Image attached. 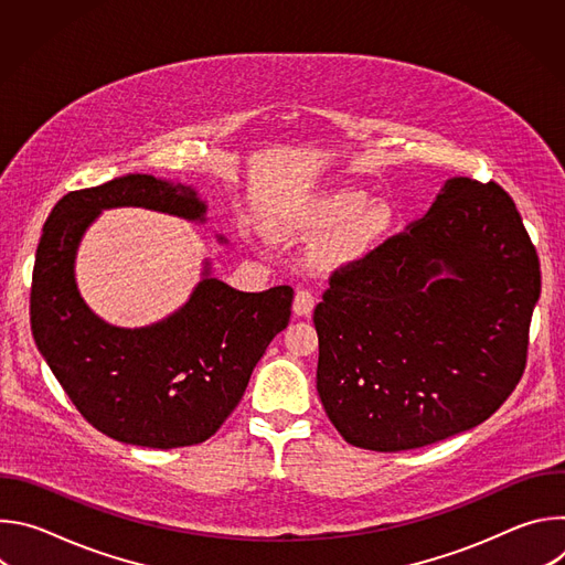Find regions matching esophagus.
I'll list each match as a JSON object with an SVG mask.
<instances>
[{
  "label": "esophagus",
  "instance_id": "esophagus-1",
  "mask_svg": "<svg viewBox=\"0 0 565 565\" xmlns=\"http://www.w3.org/2000/svg\"><path fill=\"white\" fill-rule=\"evenodd\" d=\"M315 308V295L310 290H297L295 292V299H292V312L297 317H308Z\"/></svg>",
  "mask_w": 565,
  "mask_h": 565
}]
</instances>
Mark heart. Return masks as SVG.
Masks as SVG:
<instances>
[{
    "label": "heart",
    "mask_w": 565,
    "mask_h": 565,
    "mask_svg": "<svg viewBox=\"0 0 565 565\" xmlns=\"http://www.w3.org/2000/svg\"><path fill=\"white\" fill-rule=\"evenodd\" d=\"M306 230L321 234L312 250L319 268L338 270L366 259L393 227V207L382 199H371L358 190H333L321 194L308 207Z\"/></svg>",
    "instance_id": "1"
}]
</instances>
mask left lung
<instances>
[{
    "instance_id": "left-lung-1",
    "label": "left lung",
    "mask_w": 565,
    "mask_h": 565,
    "mask_svg": "<svg viewBox=\"0 0 565 565\" xmlns=\"http://www.w3.org/2000/svg\"><path fill=\"white\" fill-rule=\"evenodd\" d=\"M541 270L510 194L445 181L429 212L331 275L317 393L342 438L418 449L486 423L527 360Z\"/></svg>"
}]
</instances>
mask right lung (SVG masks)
Listing matches in <instances>:
<instances>
[{
	"instance_id": "obj_1",
	"label": "right lung",
	"mask_w": 565,
	"mask_h": 565,
	"mask_svg": "<svg viewBox=\"0 0 565 565\" xmlns=\"http://www.w3.org/2000/svg\"><path fill=\"white\" fill-rule=\"evenodd\" d=\"M147 207L205 221L196 190L127 174L68 192L44 223L31 286V329L75 409L105 436L151 449L199 445L244 397L253 369L288 327L292 288L241 292L210 277L183 308L142 329L103 321L77 292L75 253L103 210ZM223 241V236H218Z\"/></svg>"
}]
</instances>
